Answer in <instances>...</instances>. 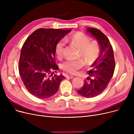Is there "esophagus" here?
<instances>
[{"label":"esophagus","instance_id":"esophagus-1","mask_svg":"<svg viewBox=\"0 0 134 134\" xmlns=\"http://www.w3.org/2000/svg\"><path fill=\"white\" fill-rule=\"evenodd\" d=\"M66 77H67V78H70V79H72V78H74V76H73V75H70V74H68V75H67Z\"/></svg>","mask_w":134,"mask_h":134}]
</instances>
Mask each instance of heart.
I'll list each match as a JSON object with an SVG mask.
<instances>
[{
	"label": "heart",
	"instance_id": "b5f03b06",
	"mask_svg": "<svg viewBox=\"0 0 134 134\" xmlns=\"http://www.w3.org/2000/svg\"><path fill=\"white\" fill-rule=\"evenodd\" d=\"M65 40L69 41L78 47L77 57L82 59L86 64L93 62L99 54V48L97 44L93 41L85 34L81 32H76L68 35ZM65 43L62 40L59 41L55 47V52L58 56H60L63 52ZM84 65L82 60H66L61 63V68L70 73H76L78 70Z\"/></svg>",
	"mask_w": 134,
	"mask_h": 134
}]
</instances>
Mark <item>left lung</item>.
Returning <instances> with one entry per match:
<instances>
[{
    "label": "left lung",
    "instance_id": "1",
    "mask_svg": "<svg viewBox=\"0 0 134 134\" xmlns=\"http://www.w3.org/2000/svg\"><path fill=\"white\" fill-rule=\"evenodd\" d=\"M86 31L92 36L100 46L99 57L88 71V76L78 93L85 98H92L101 94L108 85L115 68L113 48L109 38L99 29L88 27Z\"/></svg>",
    "mask_w": 134,
    "mask_h": 134
}]
</instances>
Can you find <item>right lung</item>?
Here are the masks:
<instances>
[{
    "label": "right lung",
    "mask_w": 134,
    "mask_h": 134,
    "mask_svg": "<svg viewBox=\"0 0 134 134\" xmlns=\"http://www.w3.org/2000/svg\"><path fill=\"white\" fill-rule=\"evenodd\" d=\"M71 31L40 28L25 40L20 52L19 72L24 85L33 96L47 99L57 92L65 77L52 73L59 68L55 62V47Z\"/></svg>",
    "instance_id": "1"
}]
</instances>
